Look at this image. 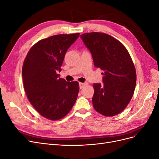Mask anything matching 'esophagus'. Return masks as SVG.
I'll use <instances>...</instances> for the list:
<instances>
[{
	"label": "esophagus",
	"instance_id": "obj_1",
	"mask_svg": "<svg viewBox=\"0 0 159 159\" xmlns=\"http://www.w3.org/2000/svg\"><path fill=\"white\" fill-rule=\"evenodd\" d=\"M87 83H80V89H82L84 88V86H85L87 85Z\"/></svg>",
	"mask_w": 159,
	"mask_h": 159
}]
</instances>
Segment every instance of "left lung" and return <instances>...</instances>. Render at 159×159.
I'll list each match as a JSON object with an SVG mask.
<instances>
[{
    "label": "left lung",
    "mask_w": 159,
    "mask_h": 159,
    "mask_svg": "<svg viewBox=\"0 0 159 159\" xmlns=\"http://www.w3.org/2000/svg\"><path fill=\"white\" fill-rule=\"evenodd\" d=\"M80 36L92 55L95 67L103 74V83L93 85V107L104 116L116 115L127 106L135 88L136 71L131 57L121 42L107 34Z\"/></svg>",
    "instance_id": "obj_1"
}]
</instances>
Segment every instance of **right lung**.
I'll use <instances>...</instances> for the list:
<instances>
[{
    "label": "right lung",
    "instance_id": "1",
    "mask_svg": "<svg viewBox=\"0 0 159 159\" xmlns=\"http://www.w3.org/2000/svg\"><path fill=\"white\" fill-rule=\"evenodd\" d=\"M79 35L57 34L38 41L24 61L22 74L27 98L42 116L52 121L65 117L78 98V81L67 82L57 73L67 50Z\"/></svg>",
    "mask_w": 159,
    "mask_h": 159
}]
</instances>
